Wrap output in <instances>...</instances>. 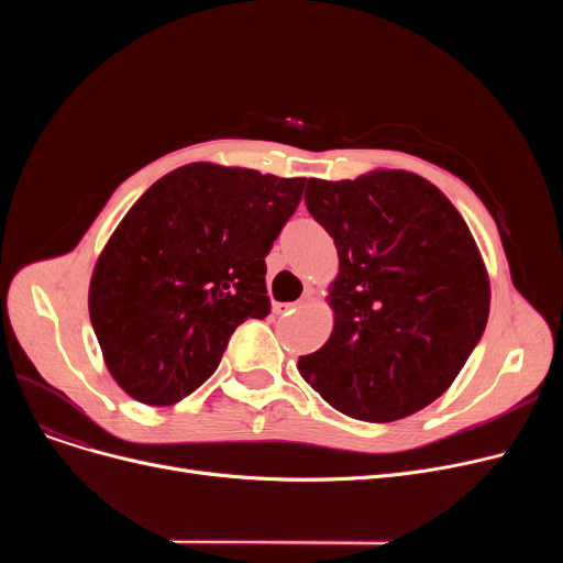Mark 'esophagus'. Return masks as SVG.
Returning a JSON list of instances; mask_svg holds the SVG:
<instances>
[{
    "instance_id": "1",
    "label": "esophagus",
    "mask_w": 563,
    "mask_h": 563,
    "mask_svg": "<svg viewBox=\"0 0 563 563\" xmlns=\"http://www.w3.org/2000/svg\"><path fill=\"white\" fill-rule=\"evenodd\" d=\"M297 308H299L297 301H294V303H274V312L276 314H291Z\"/></svg>"
}]
</instances>
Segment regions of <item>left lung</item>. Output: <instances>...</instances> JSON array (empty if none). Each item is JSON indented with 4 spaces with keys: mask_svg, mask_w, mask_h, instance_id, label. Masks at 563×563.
<instances>
[{
    "mask_svg": "<svg viewBox=\"0 0 563 563\" xmlns=\"http://www.w3.org/2000/svg\"><path fill=\"white\" fill-rule=\"evenodd\" d=\"M312 219L338 249L333 333L299 372L335 410L395 422L445 393L484 335L490 283L456 207L424 177L314 180Z\"/></svg>",
    "mask_w": 563,
    "mask_h": 563,
    "instance_id": "obj_1",
    "label": "left lung"
}]
</instances>
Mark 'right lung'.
Listing matches in <instances>:
<instances>
[{
	"mask_svg": "<svg viewBox=\"0 0 563 563\" xmlns=\"http://www.w3.org/2000/svg\"><path fill=\"white\" fill-rule=\"evenodd\" d=\"M306 177L187 164L118 223L88 287L107 369L132 399L170 406L214 374L230 335L272 312L266 262Z\"/></svg>",
	"mask_w": 563,
	"mask_h": 563,
	"instance_id": "right-lung-1",
	"label": "right lung"
}]
</instances>
